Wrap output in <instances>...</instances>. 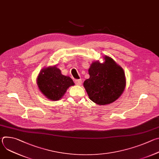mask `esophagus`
<instances>
[{"label":"esophagus","mask_w":159,"mask_h":159,"mask_svg":"<svg viewBox=\"0 0 159 159\" xmlns=\"http://www.w3.org/2000/svg\"><path fill=\"white\" fill-rule=\"evenodd\" d=\"M75 84L77 85H82V81L81 79H78V80H75Z\"/></svg>","instance_id":"esophagus-1"}]
</instances>
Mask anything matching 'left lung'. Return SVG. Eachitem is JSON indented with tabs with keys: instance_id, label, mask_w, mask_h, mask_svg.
Returning a JSON list of instances; mask_svg holds the SVG:
<instances>
[{
	"instance_id": "obj_1",
	"label": "left lung",
	"mask_w": 159,
	"mask_h": 159,
	"mask_svg": "<svg viewBox=\"0 0 159 159\" xmlns=\"http://www.w3.org/2000/svg\"><path fill=\"white\" fill-rule=\"evenodd\" d=\"M104 61H93L89 69L90 77L84 82L89 99L98 105L116 101L124 92L126 77L123 68L112 58L105 55Z\"/></svg>"
}]
</instances>
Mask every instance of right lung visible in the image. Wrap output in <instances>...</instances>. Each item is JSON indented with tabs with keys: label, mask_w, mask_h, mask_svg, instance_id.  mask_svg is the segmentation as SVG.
I'll return each mask as SVG.
<instances>
[{
	"label": "right lung",
	"mask_w": 159,
	"mask_h": 159,
	"mask_svg": "<svg viewBox=\"0 0 159 159\" xmlns=\"http://www.w3.org/2000/svg\"><path fill=\"white\" fill-rule=\"evenodd\" d=\"M36 84L45 97L55 101L62 98L67 89L75 84L69 76L62 75L56 65L43 68L38 75Z\"/></svg>",
	"instance_id": "obj_1"
}]
</instances>
